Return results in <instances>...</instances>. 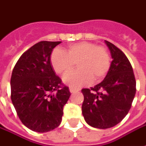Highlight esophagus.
<instances>
[{
  "instance_id": "esophagus-1",
  "label": "esophagus",
  "mask_w": 146,
  "mask_h": 146,
  "mask_svg": "<svg viewBox=\"0 0 146 146\" xmlns=\"http://www.w3.org/2000/svg\"><path fill=\"white\" fill-rule=\"evenodd\" d=\"M77 89H76V88H74L73 87H70V92H71V93H73V92H77Z\"/></svg>"
}]
</instances>
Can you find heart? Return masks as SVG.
I'll list each match as a JSON object with an SVG mask.
<instances>
[{
    "label": "heart",
    "mask_w": 146,
    "mask_h": 146,
    "mask_svg": "<svg viewBox=\"0 0 146 146\" xmlns=\"http://www.w3.org/2000/svg\"><path fill=\"white\" fill-rule=\"evenodd\" d=\"M50 62L56 73L66 74L77 64L78 70L66 74L63 81L72 87L79 88L92 80H103L110 69L111 58L108 50L103 46L88 42L70 44L66 51L54 49L50 56Z\"/></svg>",
    "instance_id": "heart-1"
}]
</instances>
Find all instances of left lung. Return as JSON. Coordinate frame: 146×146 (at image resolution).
Returning a JSON list of instances; mask_svg holds the SVG:
<instances>
[{
	"instance_id": "obj_1",
	"label": "left lung",
	"mask_w": 146,
	"mask_h": 146,
	"mask_svg": "<svg viewBox=\"0 0 146 146\" xmlns=\"http://www.w3.org/2000/svg\"><path fill=\"white\" fill-rule=\"evenodd\" d=\"M112 62L107 76L95 87L83 88L82 114L89 126L108 129L115 126L128 114L136 93L133 68L121 50L106 41Z\"/></svg>"
}]
</instances>
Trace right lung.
<instances>
[{
  "instance_id": "1",
  "label": "right lung",
  "mask_w": 146,
  "mask_h": 146,
  "mask_svg": "<svg viewBox=\"0 0 146 146\" xmlns=\"http://www.w3.org/2000/svg\"><path fill=\"white\" fill-rule=\"evenodd\" d=\"M60 42L35 44L17 61L11 76V100L16 113L24 126L38 133L60 125L70 96L50 62L52 50Z\"/></svg>"
}]
</instances>
